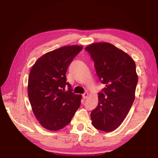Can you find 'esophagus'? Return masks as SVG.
Instances as JSON below:
<instances>
[{"mask_svg":"<svg viewBox=\"0 0 158 158\" xmlns=\"http://www.w3.org/2000/svg\"><path fill=\"white\" fill-rule=\"evenodd\" d=\"M89 96V94L88 93H84L83 95H82V97L84 99H86Z\"/></svg>","mask_w":158,"mask_h":158,"instance_id":"34e87169","label":"esophagus"}]
</instances>
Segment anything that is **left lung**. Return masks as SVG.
I'll return each instance as SVG.
<instances>
[{"label":"left lung","instance_id":"left-lung-1","mask_svg":"<svg viewBox=\"0 0 158 158\" xmlns=\"http://www.w3.org/2000/svg\"><path fill=\"white\" fill-rule=\"evenodd\" d=\"M94 61L96 73L106 88L98 94V107L91 113L93 126L111 132L121 125L135 98L136 64L125 52L107 42L85 47Z\"/></svg>","mask_w":158,"mask_h":158}]
</instances>
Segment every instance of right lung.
<instances>
[{
    "label": "right lung",
    "mask_w": 158,
    "mask_h": 158,
    "mask_svg": "<svg viewBox=\"0 0 158 158\" xmlns=\"http://www.w3.org/2000/svg\"><path fill=\"white\" fill-rule=\"evenodd\" d=\"M82 45H68L47 52L32 66L27 92L31 109L47 130L59 131L69 125L80 106L82 95L74 94L66 73ZM68 85V90L65 87Z\"/></svg>",
    "instance_id": "1"
}]
</instances>
